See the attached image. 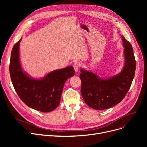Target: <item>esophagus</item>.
<instances>
[{
	"instance_id": "obj_1",
	"label": "esophagus",
	"mask_w": 147,
	"mask_h": 147,
	"mask_svg": "<svg viewBox=\"0 0 147 147\" xmlns=\"http://www.w3.org/2000/svg\"><path fill=\"white\" fill-rule=\"evenodd\" d=\"M80 66V64L79 63H78V62H76V63H75L73 64V67L74 68V70H75L76 73H78L79 71V69Z\"/></svg>"
}]
</instances>
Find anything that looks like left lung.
<instances>
[{
    "instance_id": "8db88e82",
    "label": "left lung",
    "mask_w": 147,
    "mask_h": 147,
    "mask_svg": "<svg viewBox=\"0 0 147 147\" xmlns=\"http://www.w3.org/2000/svg\"><path fill=\"white\" fill-rule=\"evenodd\" d=\"M125 58L121 71L107 78H101L92 71L80 69L81 94L85 103L96 110H103L118 104L125 98L134 78L136 61L133 48L121 36Z\"/></svg>"
}]
</instances>
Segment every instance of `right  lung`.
Returning <instances> with one entry per match:
<instances>
[{
  "instance_id": "add662e5",
  "label": "right lung",
  "mask_w": 147,
  "mask_h": 147,
  "mask_svg": "<svg viewBox=\"0 0 147 147\" xmlns=\"http://www.w3.org/2000/svg\"><path fill=\"white\" fill-rule=\"evenodd\" d=\"M21 39L12 48L9 64L11 81L22 102L32 109L43 113L55 110L60 103L66 80L74 75L73 66L56 69L40 79L31 77L23 70L20 57Z\"/></svg>"
}]
</instances>
